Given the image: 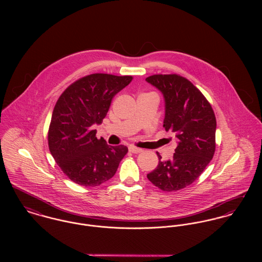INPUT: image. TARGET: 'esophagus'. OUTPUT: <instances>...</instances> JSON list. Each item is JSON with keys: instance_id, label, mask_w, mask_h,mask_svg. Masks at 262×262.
Instances as JSON below:
<instances>
[{"instance_id": "1", "label": "esophagus", "mask_w": 262, "mask_h": 262, "mask_svg": "<svg viewBox=\"0 0 262 262\" xmlns=\"http://www.w3.org/2000/svg\"><path fill=\"white\" fill-rule=\"evenodd\" d=\"M129 151L132 152V153H140V152H142V149L139 148V147L131 145V146H129Z\"/></svg>"}]
</instances>
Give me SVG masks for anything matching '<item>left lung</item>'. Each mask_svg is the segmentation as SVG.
<instances>
[{
  "mask_svg": "<svg viewBox=\"0 0 262 262\" xmlns=\"http://www.w3.org/2000/svg\"><path fill=\"white\" fill-rule=\"evenodd\" d=\"M146 80L164 97L163 127L178 138L171 160H161L147 179L164 191L191 185L212 160L216 149V117L201 91L187 78L177 75H153Z\"/></svg>",
  "mask_w": 262,
  "mask_h": 262,
  "instance_id": "obj_1",
  "label": "left lung"
}]
</instances>
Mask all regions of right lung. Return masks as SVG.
<instances>
[{
	"label": "right lung",
	"instance_id": "1",
	"mask_svg": "<svg viewBox=\"0 0 262 262\" xmlns=\"http://www.w3.org/2000/svg\"><path fill=\"white\" fill-rule=\"evenodd\" d=\"M133 79L131 75L93 74L71 85L58 98L48 129V147L63 173L81 187H98L115 176L127 154L124 145L110 146L96 137L113 98Z\"/></svg>",
	"mask_w": 262,
	"mask_h": 262
}]
</instances>
